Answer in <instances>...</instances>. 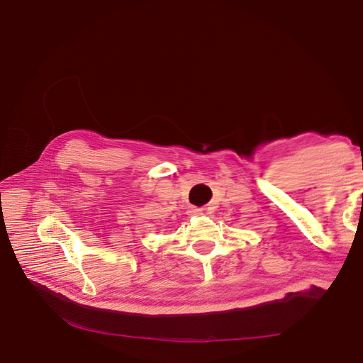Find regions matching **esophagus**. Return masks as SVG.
<instances>
[{
    "label": "esophagus",
    "mask_w": 363,
    "mask_h": 363,
    "mask_svg": "<svg viewBox=\"0 0 363 363\" xmlns=\"http://www.w3.org/2000/svg\"><path fill=\"white\" fill-rule=\"evenodd\" d=\"M190 212H191V215H203V209H196V207H194Z\"/></svg>",
    "instance_id": "obj_1"
}]
</instances>
